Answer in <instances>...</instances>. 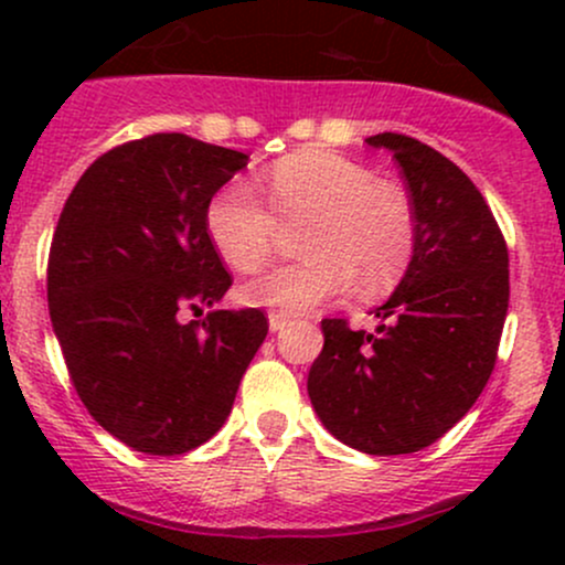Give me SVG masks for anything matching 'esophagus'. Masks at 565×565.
Masks as SVG:
<instances>
[{"label":"esophagus","instance_id":"obj_1","mask_svg":"<svg viewBox=\"0 0 565 565\" xmlns=\"http://www.w3.org/2000/svg\"><path fill=\"white\" fill-rule=\"evenodd\" d=\"M268 323H270V332H281V329L289 323V316H287V313H278V310H274V313L268 316Z\"/></svg>","mask_w":565,"mask_h":565}]
</instances>
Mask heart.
Here are the masks:
<instances>
[{
    "instance_id": "1",
    "label": "heart",
    "mask_w": 565,
    "mask_h": 565,
    "mask_svg": "<svg viewBox=\"0 0 565 565\" xmlns=\"http://www.w3.org/2000/svg\"><path fill=\"white\" fill-rule=\"evenodd\" d=\"M268 203L246 180H231L210 199L206 236L238 274L274 257L278 225H302V263L270 270L242 289L252 305L302 313L355 284L361 297L391 291L417 249V217L404 188L380 183L359 161L300 151L268 172Z\"/></svg>"
}]
</instances>
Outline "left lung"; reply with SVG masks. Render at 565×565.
<instances>
[{
  "mask_svg": "<svg viewBox=\"0 0 565 565\" xmlns=\"http://www.w3.org/2000/svg\"><path fill=\"white\" fill-rule=\"evenodd\" d=\"M366 142L387 148L404 174L417 249L377 308V332L321 321L308 395L334 438L393 457L436 444L483 393L508 316L510 260L489 204L454 161L398 132Z\"/></svg>",
  "mask_w": 565,
  "mask_h": 565,
  "instance_id": "8db88e82",
  "label": "left lung"
}]
</instances>
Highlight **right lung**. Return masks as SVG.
<instances>
[{"label":"right lung","mask_w":565,"mask_h":565,"mask_svg":"<svg viewBox=\"0 0 565 565\" xmlns=\"http://www.w3.org/2000/svg\"><path fill=\"white\" fill-rule=\"evenodd\" d=\"M249 157L183 132L97 157L50 244V319L68 377L103 430L174 457L223 427L268 334L260 308L212 310L233 278L206 236L210 199Z\"/></svg>","instance_id":"1"}]
</instances>
